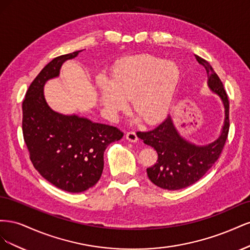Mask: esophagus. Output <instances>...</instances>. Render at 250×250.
I'll list each match as a JSON object with an SVG mask.
<instances>
[{"label": "esophagus", "instance_id": "1", "mask_svg": "<svg viewBox=\"0 0 250 250\" xmlns=\"http://www.w3.org/2000/svg\"><path fill=\"white\" fill-rule=\"evenodd\" d=\"M126 139L129 141V142H131V143H137L139 141L138 135H137V133H135L134 131L127 132L126 133Z\"/></svg>", "mask_w": 250, "mask_h": 250}]
</instances>
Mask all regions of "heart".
Segmentation results:
<instances>
[{"instance_id": "heart-1", "label": "heart", "mask_w": 250, "mask_h": 250, "mask_svg": "<svg viewBox=\"0 0 250 250\" xmlns=\"http://www.w3.org/2000/svg\"><path fill=\"white\" fill-rule=\"evenodd\" d=\"M177 64L152 55L127 57L113 66L110 81L97 82L100 103L107 115L115 117L128 107L131 99L134 111L152 125L161 122L172 107L180 83Z\"/></svg>"}]
</instances>
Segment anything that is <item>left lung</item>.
I'll return each instance as SVG.
<instances>
[{"instance_id":"1","label":"left lung","mask_w":250,"mask_h":250,"mask_svg":"<svg viewBox=\"0 0 250 250\" xmlns=\"http://www.w3.org/2000/svg\"><path fill=\"white\" fill-rule=\"evenodd\" d=\"M208 74V86L220 98L224 107V122L219 137L210 143L197 145L180 134L169 115L153 130L139 132V138L154 148L158 158L153 167L147 169L149 179L165 190L175 191L198 181L220 155L229 129V104L221 80L211 65L203 58L195 55Z\"/></svg>"}]
</instances>
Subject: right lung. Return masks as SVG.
<instances>
[{
  "label": "right lung",
  "instance_id": "obj_1",
  "mask_svg": "<svg viewBox=\"0 0 250 250\" xmlns=\"http://www.w3.org/2000/svg\"><path fill=\"white\" fill-rule=\"evenodd\" d=\"M82 51L50 62L29 86L22 102V134L30 160L44 179L70 193L84 192L98 183L105 149L123 137L117 127L76 113H60L47 103L44 84L59 77L62 64Z\"/></svg>",
  "mask_w": 250,
  "mask_h": 250
}]
</instances>
